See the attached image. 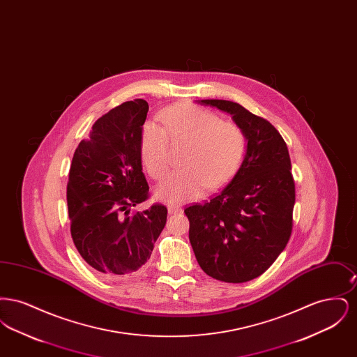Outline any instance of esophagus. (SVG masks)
<instances>
[{
	"mask_svg": "<svg viewBox=\"0 0 357 357\" xmlns=\"http://www.w3.org/2000/svg\"><path fill=\"white\" fill-rule=\"evenodd\" d=\"M167 210H169V214H179V213H182V207H179V206H175V204H169L167 206Z\"/></svg>",
	"mask_w": 357,
	"mask_h": 357,
	"instance_id": "obj_1",
	"label": "esophagus"
}]
</instances>
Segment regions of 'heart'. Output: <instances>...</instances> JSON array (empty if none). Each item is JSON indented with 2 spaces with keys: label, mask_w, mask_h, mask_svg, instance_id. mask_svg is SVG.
<instances>
[{
  "label": "heart",
  "mask_w": 357,
  "mask_h": 357,
  "mask_svg": "<svg viewBox=\"0 0 357 357\" xmlns=\"http://www.w3.org/2000/svg\"><path fill=\"white\" fill-rule=\"evenodd\" d=\"M163 127L146 123L140 156L149 174L159 179L169 170V139L187 144L185 169L172 172L156 187V198L181 204L197 199L206 187L218 188L237 174L248 151L245 132L234 123L222 121L214 112L194 104H179L162 115Z\"/></svg>",
  "instance_id": "1"
}]
</instances>
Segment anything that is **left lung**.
Wrapping results in <instances>:
<instances>
[{"label": "left lung", "instance_id": "8db88e82", "mask_svg": "<svg viewBox=\"0 0 357 357\" xmlns=\"http://www.w3.org/2000/svg\"><path fill=\"white\" fill-rule=\"evenodd\" d=\"M218 108L245 132L248 151L234 178L211 199L185 208L188 238L207 275L246 282L285 249L296 201L288 147L268 120L229 100H198Z\"/></svg>", "mask_w": 357, "mask_h": 357}]
</instances>
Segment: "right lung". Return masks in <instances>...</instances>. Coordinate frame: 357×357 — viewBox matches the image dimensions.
I'll return each mask as SVG.
<instances>
[{
	"label": "right lung",
	"instance_id": "right-lung-1",
	"mask_svg": "<svg viewBox=\"0 0 357 357\" xmlns=\"http://www.w3.org/2000/svg\"><path fill=\"white\" fill-rule=\"evenodd\" d=\"M149 104L126 102L95 121L73 153L68 186L70 234L85 262L107 278L143 269L167 221V208L149 198L140 139Z\"/></svg>",
	"mask_w": 357,
	"mask_h": 357
}]
</instances>
